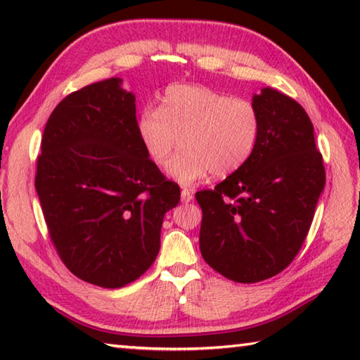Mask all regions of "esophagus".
Instances as JSON below:
<instances>
[{
	"instance_id": "obj_1",
	"label": "esophagus",
	"mask_w": 360,
	"mask_h": 360,
	"mask_svg": "<svg viewBox=\"0 0 360 360\" xmlns=\"http://www.w3.org/2000/svg\"><path fill=\"white\" fill-rule=\"evenodd\" d=\"M192 198H193V192L191 191V188H182L181 191V202L182 203H188V202H192Z\"/></svg>"
}]
</instances>
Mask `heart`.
Returning a JSON list of instances; mask_svg holds the SVG:
<instances>
[{"label":"heart","instance_id":"b5f03b06","mask_svg":"<svg viewBox=\"0 0 360 360\" xmlns=\"http://www.w3.org/2000/svg\"><path fill=\"white\" fill-rule=\"evenodd\" d=\"M136 131L155 165L167 163L182 138L184 152L168 163L167 174L187 186L211 173L225 178L245 165L259 141L260 115L249 100L205 85L173 84L160 108L139 112Z\"/></svg>","mask_w":360,"mask_h":360}]
</instances>
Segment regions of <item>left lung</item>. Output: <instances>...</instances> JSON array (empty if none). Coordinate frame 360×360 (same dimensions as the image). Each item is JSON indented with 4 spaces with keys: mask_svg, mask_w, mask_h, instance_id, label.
I'll use <instances>...</instances> for the list:
<instances>
[{
    "mask_svg": "<svg viewBox=\"0 0 360 360\" xmlns=\"http://www.w3.org/2000/svg\"><path fill=\"white\" fill-rule=\"evenodd\" d=\"M252 105L260 115L252 155L214 191L195 193L203 259L236 283L264 281L294 260L326 186L307 111L271 87L252 95Z\"/></svg>",
    "mask_w": 360,
    "mask_h": 360,
    "instance_id": "left-lung-1",
    "label": "left lung"
}]
</instances>
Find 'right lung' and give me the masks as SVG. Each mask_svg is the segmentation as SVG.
<instances>
[{"mask_svg":"<svg viewBox=\"0 0 360 360\" xmlns=\"http://www.w3.org/2000/svg\"><path fill=\"white\" fill-rule=\"evenodd\" d=\"M136 96L120 77L58 103L41 141L34 187L49 233L77 278L115 289L135 281L160 249L163 217L178 206L136 131Z\"/></svg>","mask_w":360,"mask_h":360,"instance_id":"1","label":"right lung"}]
</instances>
